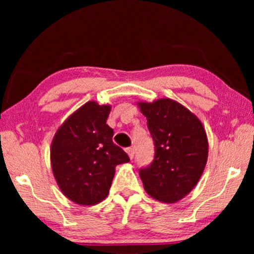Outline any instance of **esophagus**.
<instances>
[{
	"label": "esophagus",
	"instance_id": "esophagus-1",
	"mask_svg": "<svg viewBox=\"0 0 254 254\" xmlns=\"http://www.w3.org/2000/svg\"><path fill=\"white\" fill-rule=\"evenodd\" d=\"M126 151H127V153L128 158H130L131 160H132L133 157H134V149H133V148H127V149L126 150Z\"/></svg>",
	"mask_w": 254,
	"mask_h": 254
}]
</instances>
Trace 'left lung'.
I'll return each instance as SVG.
<instances>
[{
    "instance_id": "left-lung-1",
    "label": "left lung",
    "mask_w": 254,
    "mask_h": 254,
    "mask_svg": "<svg viewBox=\"0 0 254 254\" xmlns=\"http://www.w3.org/2000/svg\"><path fill=\"white\" fill-rule=\"evenodd\" d=\"M156 145L152 163L140 169L144 190L152 198L174 204L187 196L204 173L208 140L200 120L171 98L137 102Z\"/></svg>"
}]
</instances>
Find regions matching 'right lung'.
I'll return each mask as SVG.
<instances>
[{
    "mask_svg": "<svg viewBox=\"0 0 254 254\" xmlns=\"http://www.w3.org/2000/svg\"><path fill=\"white\" fill-rule=\"evenodd\" d=\"M111 105L89 101L58 127L50 147L54 177L60 190L75 204L96 205L109 195L115 167L130 161L112 141L106 124Z\"/></svg>",
    "mask_w": 254,
    "mask_h": 254,
    "instance_id": "add662e5",
    "label": "right lung"
}]
</instances>
